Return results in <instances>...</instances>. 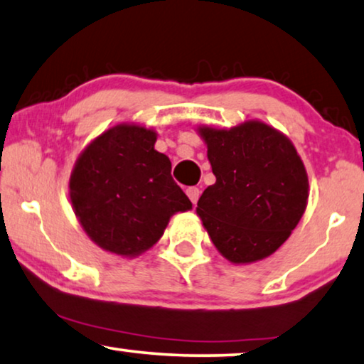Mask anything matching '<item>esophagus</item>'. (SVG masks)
Returning <instances> with one entry per match:
<instances>
[{
	"label": "esophagus",
	"mask_w": 364,
	"mask_h": 364,
	"mask_svg": "<svg viewBox=\"0 0 364 364\" xmlns=\"http://www.w3.org/2000/svg\"><path fill=\"white\" fill-rule=\"evenodd\" d=\"M187 197L191 198V202L195 205L197 203V200H198V197H200V188L198 187H188L187 188Z\"/></svg>",
	"instance_id": "obj_1"
}]
</instances>
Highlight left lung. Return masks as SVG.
<instances>
[{
  "instance_id": "8db88e82",
  "label": "left lung",
  "mask_w": 364,
  "mask_h": 364,
  "mask_svg": "<svg viewBox=\"0 0 364 364\" xmlns=\"http://www.w3.org/2000/svg\"><path fill=\"white\" fill-rule=\"evenodd\" d=\"M217 177L197 213L233 264L271 256L291 236L309 198V178L291 139L262 121L230 129L200 126Z\"/></svg>"
}]
</instances>
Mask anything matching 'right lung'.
Segmentation results:
<instances>
[{
  "instance_id": "1",
  "label": "right lung",
  "mask_w": 364,
  "mask_h": 364,
  "mask_svg": "<svg viewBox=\"0 0 364 364\" xmlns=\"http://www.w3.org/2000/svg\"><path fill=\"white\" fill-rule=\"evenodd\" d=\"M156 131L117 124L88 144L73 166L70 202L93 243L134 257L154 246L173 213L192 208L154 149Z\"/></svg>"
}]
</instances>
